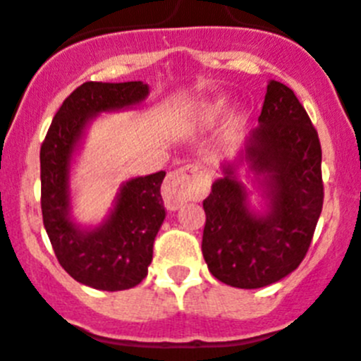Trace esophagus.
<instances>
[{
  "instance_id": "34e87169",
  "label": "esophagus",
  "mask_w": 361,
  "mask_h": 361,
  "mask_svg": "<svg viewBox=\"0 0 361 361\" xmlns=\"http://www.w3.org/2000/svg\"><path fill=\"white\" fill-rule=\"evenodd\" d=\"M209 181L202 167L185 166L169 173L162 187L164 202L169 209H178L183 202L199 199L208 192Z\"/></svg>"
}]
</instances>
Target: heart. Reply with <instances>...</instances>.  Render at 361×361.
<instances>
[{
	"label": "heart",
	"mask_w": 361,
	"mask_h": 361,
	"mask_svg": "<svg viewBox=\"0 0 361 361\" xmlns=\"http://www.w3.org/2000/svg\"><path fill=\"white\" fill-rule=\"evenodd\" d=\"M224 109H226V100L216 99V100H213L212 104H208L204 109H202V116H204L206 120H213V118L219 116Z\"/></svg>",
	"instance_id": "obj_1"
}]
</instances>
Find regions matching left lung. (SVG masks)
Returning a JSON list of instances; mask_svg holds the SVG:
<instances>
[{"instance_id": "left-lung-1", "label": "left lung", "mask_w": 361, "mask_h": 361, "mask_svg": "<svg viewBox=\"0 0 361 361\" xmlns=\"http://www.w3.org/2000/svg\"><path fill=\"white\" fill-rule=\"evenodd\" d=\"M245 160L264 174L269 212L247 208V192L224 164L204 199L202 255L220 282L240 289L274 284L307 255L323 209L321 142L305 107L286 84L271 80Z\"/></svg>"}]
</instances>
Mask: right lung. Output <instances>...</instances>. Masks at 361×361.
<instances>
[{"label": "right lung", "instance_id": "obj_1", "mask_svg": "<svg viewBox=\"0 0 361 361\" xmlns=\"http://www.w3.org/2000/svg\"><path fill=\"white\" fill-rule=\"evenodd\" d=\"M148 84L84 82L65 99L40 148L42 219L58 262L77 282L102 291H123L142 282L153 257V241L166 219L159 171L121 187L106 224L80 231L68 216V171L84 127L104 111L134 106Z\"/></svg>", "mask_w": 361, "mask_h": 361}]
</instances>
